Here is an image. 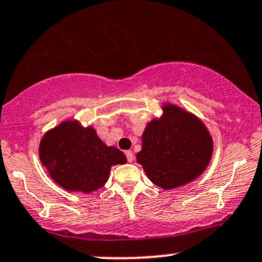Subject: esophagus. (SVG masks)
<instances>
[{"label":"esophagus","instance_id":"34e87169","mask_svg":"<svg viewBox=\"0 0 262 262\" xmlns=\"http://www.w3.org/2000/svg\"><path fill=\"white\" fill-rule=\"evenodd\" d=\"M126 158H127V161L128 162H132V161H134V154H132V151H126Z\"/></svg>","mask_w":262,"mask_h":262}]
</instances>
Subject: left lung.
<instances>
[{
	"label": "left lung",
	"instance_id": "obj_1",
	"mask_svg": "<svg viewBox=\"0 0 262 262\" xmlns=\"http://www.w3.org/2000/svg\"><path fill=\"white\" fill-rule=\"evenodd\" d=\"M211 152L213 141L205 126L179 107L166 105L162 119L147 125L136 158L156 186L172 189L202 174Z\"/></svg>",
	"mask_w": 262,
	"mask_h": 262
}]
</instances>
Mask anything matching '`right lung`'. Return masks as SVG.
Listing matches in <instances>:
<instances>
[{
	"label": "right lung",
	"mask_w": 262,
	"mask_h": 262,
	"mask_svg": "<svg viewBox=\"0 0 262 262\" xmlns=\"http://www.w3.org/2000/svg\"><path fill=\"white\" fill-rule=\"evenodd\" d=\"M39 157L60 187L83 193L104 187L111 167L126 163L123 152L107 147L94 128L80 127L76 121L63 122L47 132Z\"/></svg>",
	"instance_id": "1"
}]
</instances>
